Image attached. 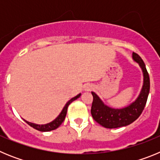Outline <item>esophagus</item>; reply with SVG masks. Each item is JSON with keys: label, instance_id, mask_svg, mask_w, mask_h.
<instances>
[{"label": "esophagus", "instance_id": "obj_1", "mask_svg": "<svg viewBox=\"0 0 160 160\" xmlns=\"http://www.w3.org/2000/svg\"><path fill=\"white\" fill-rule=\"evenodd\" d=\"M92 89V87H90V86H87V87H85V90H87V91H89V90H90Z\"/></svg>", "mask_w": 160, "mask_h": 160}]
</instances>
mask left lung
Segmentation results:
<instances>
[{
	"label": "left lung",
	"mask_w": 160,
	"mask_h": 160,
	"mask_svg": "<svg viewBox=\"0 0 160 160\" xmlns=\"http://www.w3.org/2000/svg\"><path fill=\"white\" fill-rule=\"evenodd\" d=\"M132 58L140 66L143 73V84L142 90L135 101L123 108L114 109L104 104L95 93L91 92L93 95V102L90 111L92 117L98 123L106 128H118L132 123L140 116L146 105L150 91L149 74L146 69V66L139 55L133 53Z\"/></svg>",
	"instance_id": "1"
}]
</instances>
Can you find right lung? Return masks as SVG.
<instances>
[{
  "label": "right lung",
  "mask_w": 160,
  "mask_h": 160,
  "mask_svg": "<svg viewBox=\"0 0 160 160\" xmlns=\"http://www.w3.org/2000/svg\"><path fill=\"white\" fill-rule=\"evenodd\" d=\"M80 96H81V94H78L77 96L72 98L71 99L69 100V101L66 102V105H65V107H63L62 111V112L60 113V114H59L58 116L55 118L53 121L49 122V123L39 125V124H35V123H32V122H29L25 119H24V121H25V122H26L27 124H29L30 127H32V128H33L34 129L38 130V131H53V130L57 129V128H58L61 124L62 123L63 121L65 120L66 113H67V108H68V107H69V105H70L72 102L74 101V100H76L77 98H78Z\"/></svg>",
  "instance_id": "add662e5"
}]
</instances>
